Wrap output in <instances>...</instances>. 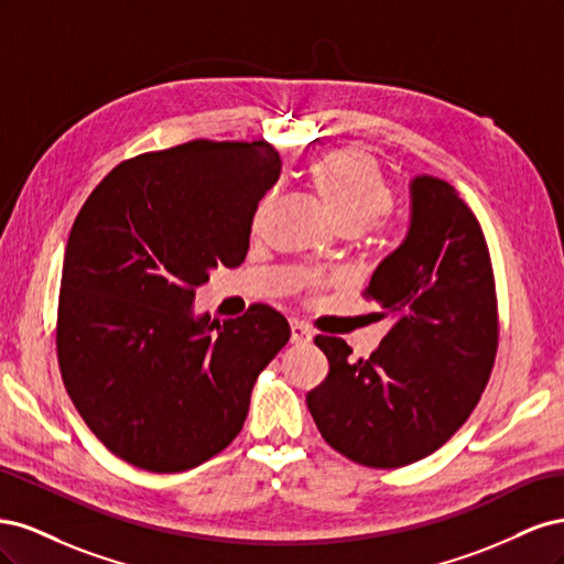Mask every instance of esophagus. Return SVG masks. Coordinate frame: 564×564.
<instances>
[{"label": "esophagus", "mask_w": 564, "mask_h": 564, "mask_svg": "<svg viewBox=\"0 0 564 564\" xmlns=\"http://www.w3.org/2000/svg\"><path fill=\"white\" fill-rule=\"evenodd\" d=\"M311 338H313V332H311L308 327H305L303 322L292 319V344L305 346V344H311Z\"/></svg>", "instance_id": "1"}]
</instances>
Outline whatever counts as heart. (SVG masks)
<instances>
[{
  "instance_id": "heart-1",
  "label": "heart",
  "mask_w": 564,
  "mask_h": 564,
  "mask_svg": "<svg viewBox=\"0 0 564 564\" xmlns=\"http://www.w3.org/2000/svg\"><path fill=\"white\" fill-rule=\"evenodd\" d=\"M311 181L340 232H360L371 220H381L390 209L392 195L388 181L379 162L365 148L348 145L322 155L311 166ZM270 207L272 195H265L251 220L253 232L261 230ZM311 284L317 282L311 280Z\"/></svg>"
}]
</instances>
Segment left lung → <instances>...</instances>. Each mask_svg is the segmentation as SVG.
Instances as JSON below:
<instances>
[{
	"mask_svg": "<svg viewBox=\"0 0 564 564\" xmlns=\"http://www.w3.org/2000/svg\"><path fill=\"white\" fill-rule=\"evenodd\" d=\"M365 299L390 329L352 360L344 338L315 336L329 373L308 392L317 431L369 468L421 460L466 423L499 348L497 286L485 235L468 204L435 176L412 181L404 242L373 270Z\"/></svg>",
	"mask_w": 564,
	"mask_h": 564,
	"instance_id": "8db88e82",
	"label": "left lung"
}]
</instances>
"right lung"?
<instances>
[{
	"label": "right lung",
	"instance_id": "add662e5",
	"mask_svg": "<svg viewBox=\"0 0 564 564\" xmlns=\"http://www.w3.org/2000/svg\"><path fill=\"white\" fill-rule=\"evenodd\" d=\"M268 141H187L117 164L67 237L56 352L91 433L150 473L191 470L242 431L251 390L292 336L265 303L195 317L197 286L247 256L280 178Z\"/></svg>",
	"mask_w": 564,
	"mask_h": 564
}]
</instances>
